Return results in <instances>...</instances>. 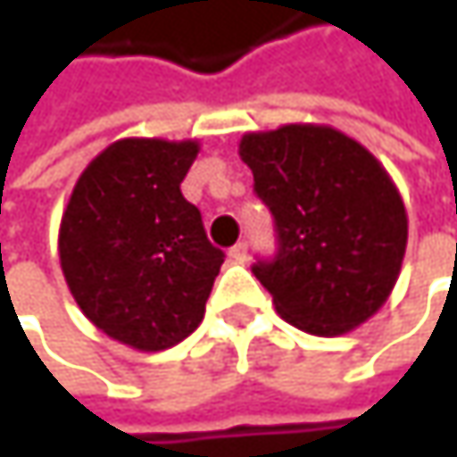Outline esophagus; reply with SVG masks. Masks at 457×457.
Wrapping results in <instances>:
<instances>
[{
  "label": "esophagus",
  "instance_id": "1",
  "mask_svg": "<svg viewBox=\"0 0 457 457\" xmlns=\"http://www.w3.org/2000/svg\"><path fill=\"white\" fill-rule=\"evenodd\" d=\"M229 259L235 262V264H243L245 259H248V243H235L232 248H229Z\"/></svg>",
  "mask_w": 457,
  "mask_h": 457
}]
</instances>
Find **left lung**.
<instances>
[{"mask_svg":"<svg viewBox=\"0 0 457 457\" xmlns=\"http://www.w3.org/2000/svg\"><path fill=\"white\" fill-rule=\"evenodd\" d=\"M253 193L275 217L278 253L251 270L280 318L312 336H341L389 299L408 214L386 169L330 127L286 124L240 139Z\"/></svg>","mask_w":457,"mask_h":457,"instance_id":"obj_1","label":"left lung"}]
</instances>
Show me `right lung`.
<instances>
[{"mask_svg":"<svg viewBox=\"0 0 457 457\" xmlns=\"http://www.w3.org/2000/svg\"><path fill=\"white\" fill-rule=\"evenodd\" d=\"M195 155V139H119L81 171L62 212L60 267L76 304L139 352L201 325L225 262L179 190Z\"/></svg>","mask_w":457,"mask_h":457,"instance_id":"obj_1","label":"right lung"}]
</instances>
